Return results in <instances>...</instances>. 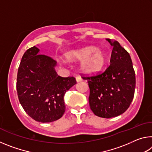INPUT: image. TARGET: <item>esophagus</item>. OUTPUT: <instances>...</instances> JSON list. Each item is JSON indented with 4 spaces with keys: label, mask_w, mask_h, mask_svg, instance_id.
<instances>
[{
    "label": "esophagus",
    "mask_w": 152,
    "mask_h": 152,
    "mask_svg": "<svg viewBox=\"0 0 152 152\" xmlns=\"http://www.w3.org/2000/svg\"><path fill=\"white\" fill-rule=\"evenodd\" d=\"M76 81L77 82H80V81H82V78H81L80 76H76Z\"/></svg>",
    "instance_id": "34e87169"
}]
</instances>
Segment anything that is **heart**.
<instances>
[{
  "instance_id": "obj_1",
  "label": "heart",
  "mask_w": 152,
  "mask_h": 152,
  "mask_svg": "<svg viewBox=\"0 0 152 152\" xmlns=\"http://www.w3.org/2000/svg\"><path fill=\"white\" fill-rule=\"evenodd\" d=\"M68 61L81 60V70L88 74H94L101 71L106 63V56L101 50L94 47H85L71 50L65 54Z\"/></svg>"
}]
</instances>
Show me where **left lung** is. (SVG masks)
I'll return each instance as SVG.
<instances>
[{
	"mask_svg": "<svg viewBox=\"0 0 152 152\" xmlns=\"http://www.w3.org/2000/svg\"><path fill=\"white\" fill-rule=\"evenodd\" d=\"M113 46L110 66L104 72L86 79L89 104L95 115L112 118L123 114L134 96L135 74L130 55L117 41L107 39Z\"/></svg>",
	"mask_w": 152,
	"mask_h": 152,
	"instance_id": "obj_1",
	"label": "left lung"
}]
</instances>
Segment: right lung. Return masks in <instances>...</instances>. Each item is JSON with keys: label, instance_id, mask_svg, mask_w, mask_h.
I'll return each mask as SVG.
<instances>
[{"label": "right lung", "instance_id": "1", "mask_svg": "<svg viewBox=\"0 0 152 152\" xmlns=\"http://www.w3.org/2000/svg\"><path fill=\"white\" fill-rule=\"evenodd\" d=\"M56 61L39 54L35 46L25 51L18 69L17 91L27 114L36 121L50 123L63 116L64 97L76 84L74 77H61L55 70Z\"/></svg>", "mask_w": 152, "mask_h": 152}]
</instances>
